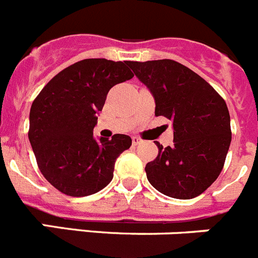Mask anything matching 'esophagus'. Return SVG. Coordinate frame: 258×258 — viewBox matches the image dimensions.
Masks as SVG:
<instances>
[{
  "label": "esophagus",
  "mask_w": 258,
  "mask_h": 258,
  "mask_svg": "<svg viewBox=\"0 0 258 258\" xmlns=\"http://www.w3.org/2000/svg\"><path fill=\"white\" fill-rule=\"evenodd\" d=\"M141 139L140 138H138V136H134V138H132V144H134V145H139V144H141Z\"/></svg>",
  "instance_id": "esophagus-1"
}]
</instances>
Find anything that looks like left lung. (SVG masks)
I'll use <instances>...</instances> for the list:
<instances>
[{"mask_svg": "<svg viewBox=\"0 0 258 258\" xmlns=\"http://www.w3.org/2000/svg\"><path fill=\"white\" fill-rule=\"evenodd\" d=\"M155 101V115L172 120L173 145L157 141L158 155L145 167L159 192L191 199L219 177L231 143L230 114L212 86L175 60L128 61Z\"/></svg>", "mask_w": 258, "mask_h": 258, "instance_id": "1", "label": "left lung"}]
</instances>
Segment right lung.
I'll return each mask as SVG.
<instances>
[{"label":"right lung","instance_id":"obj_1","mask_svg":"<svg viewBox=\"0 0 258 258\" xmlns=\"http://www.w3.org/2000/svg\"><path fill=\"white\" fill-rule=\"evenodd\" d=\"M132 77L128 61L81 60L57 73L32 104L28 138L39 171L67 196H91L112 181L131 138L95 139L92 132L109 90Z\"/></svg>","mask_w":258,"mask_h":258}]
</instances>
